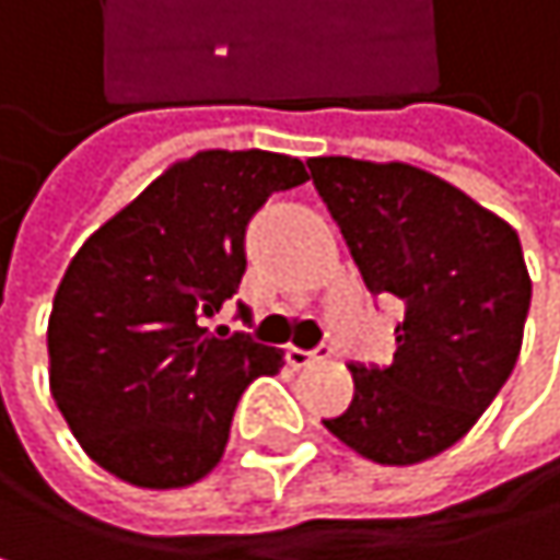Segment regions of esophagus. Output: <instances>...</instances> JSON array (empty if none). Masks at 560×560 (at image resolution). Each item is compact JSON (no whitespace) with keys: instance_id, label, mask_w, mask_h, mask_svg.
<instances>
[{"instance_id":"obj_1","label":"esophagus","mask_w":560,"mask_h":560,"mask_svg":"<svg viewBox=\"0 0 560 560\" xmlns=\"http://www.w3.org/2000/svg\"><path fill=\"white\" fill-rule=\"evenodd\" d=\"M326 357H329V346H319V349H300V346H290V349H287V360H290V366H296V370L313 366V363H319V360H326Z\"/></svg>"}]
</instances>
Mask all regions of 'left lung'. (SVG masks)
<instances>
[{
    "label": "left lung",
    "instance_id": "left-lung-1",
    "mask_svg": "<svg viewBox=\"0 0 560 560\" xmlns=\"http://www.w3.org/2000/svg\"><path fill=\"white\" fill-rule=\"evenodd\" d=\"M306 164L370 293L406 310L393 363L349 366L353 402L323 425L370 462H425L478 422L515 370L532 306L518 234L402 161Z\"/></svg>",
    "mask_w": 560,
    "mask_h": 560
}]
</instances>
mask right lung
I'll return each mask as SVG.
<instances>
[{
	"label": "right lung",
	"instance_id": "1",
	"mask_svg": "<svg viewBox=\"0 0 560 560\" xmlns=\"http://www.w3.org/2000/svg\"><path fill=\"white\" fill-rule=\"evenodd\" d=\"M310 180L300 158L197 151L154 177L68 264L48 316V386L92 462L138 488L211 471L257 376L283 349L214 316L247 270V224L273 190ZM241 316H247V306Z\"/></svg>",
	"mask_w": 560,
	"mask_h": 560
}]
</instances>
